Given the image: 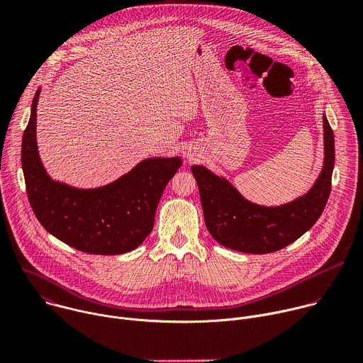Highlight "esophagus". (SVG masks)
<instances>
[{
	"mask_svg": "<svg viewBox=\"0 0 363 363\" xmlns=\"http://www.w3.org/2000/svg\"><path fill=\"white\" fill-rule=\"evenodd\" d=\"M182 153H184V157H185L188 161H192V160L196 158V149H194L192 146H185V147L182 149Z\"/></svg>",
	"mask_w": 363,
	"mask_h": 363,
	"instance_id": "obj_1",
	"label": "esophagus"
}]
</instances>
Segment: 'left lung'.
<instances>
[{"label": "left lung", "mask_w": 363, "mask_h": 363, "mask_svg": "<svg viewBox=\"0 0 363 363\" xmlns=\"http://www.w3.org/2000/svg\"><path fill=\"white\" fill-rule=\"evenodd\" d=\"M323 155L320 174L310 189L280 205L255 203L225 177L192 165L206 230L218 244L248 254H267L294 242L319 220L332 188L335 136L325 113Z\"/></svg>", "instance_id": "obj_1"}]
</instances>
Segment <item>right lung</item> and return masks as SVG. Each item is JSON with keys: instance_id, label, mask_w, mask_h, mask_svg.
<instances>
[{"instance_id": "right-lung-1", "label": "right lung", "mask_w": 363, "mask_h": 363, "mask_svg": "<svg viewBox=\"0 0 363 363\" xmlns=\"http://www.w3.org/2000/svg\"><path fill=\"white\" fill-rule=\"evenodd\" d=\"M37 89L23 135L21 164L31 208L40 224L67 245L99 255L125 254L150 234L167 184L182 165L179 157L146 158L118 179L77 188L51 178L37 146Z\"/></svg>"}]
</instances>
